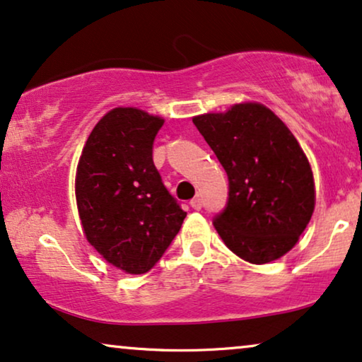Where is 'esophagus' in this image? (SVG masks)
I'll list each match as a JSON object with an SVG mask.
<instances>
[{"label":"esophagus","mask_w":362,"mask_h":362,"mask_svg":"<svg viewBox=\"0 0 362 362\" xmlns=\"http://www.w3.org/2000/svg\"><path fill=\"white\" fill-rule=\"evenodd\" d=\"M190 206L194 210H200L202 209V199H199V197H197V199H194L190 202Z\"/></svg>","instance_id":"obj_1"}]
</instances>
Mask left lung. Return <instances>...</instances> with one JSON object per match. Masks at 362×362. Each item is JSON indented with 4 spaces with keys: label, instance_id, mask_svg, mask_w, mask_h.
I'll return each mask as SVG.
<instances>
[{
    "label": "left lung",
    "instance_id": "1",
    "mask_svg": "<svg viewBox=\"0 0 362 362\" xmlns=\"http://www.w3.org/2000/svg\"><path fill=\"white\" fill-rule=\"evenodd\" d=\"M192 120L228 175V204L214 221L221 240L253 264L281 258L298 243L316 204L300 142L259 103L233 104Z\"/></svg>",
    "mask_w": 362,
    "mask_h": 362
}]
</instances>
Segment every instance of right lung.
Listing matches in <instances>:
<instances>
[{"mask_svg":"<svg viewBox=\"0 0 362 362\" xmlns=\"http://www.w3.org/2000/svg\"><path fill=\"white\" fill-rule=\"evenodd\" d=\"M162 125V117L142 109H110L94 125L77 162L76 204L84 237L127 274L147 273L187 216L152 160Z\"/></svg>","mask_w":362,"mask_h":362,"instance_id":"add662e5","label":"right lung"}]
</instances>
